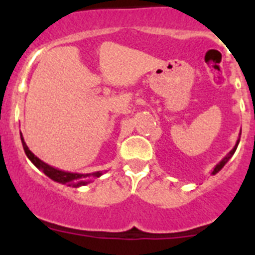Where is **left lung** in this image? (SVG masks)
<instances>
[{
	"instance_id": "left-lung-1",
	"label": "left lung",
	"mask_w": 255,
	"mask_h": 255,
	"mask_svg": "<svg viewBox=\"0 0 255 255\" xmlns=\"http://www.w3.org/2000/svg\"><path fill=\"white\" fill-rule=\"evenodd\" d=\"M240 135H242V131H240ZM239 141H240V139H238V141H236V144H235V147L233 148V149L230 150L229 152V154L226 155V157H225L224 159H222V161H220V163H217L215 166V168H213V171H212V175H216V173L218 172V171H221V168L224 167L225 164L227 163V161H229L230 158H231V157H233L234 155V153H235V150H236V148H238V145H239Z\"/></svg>"
}]
</instances>
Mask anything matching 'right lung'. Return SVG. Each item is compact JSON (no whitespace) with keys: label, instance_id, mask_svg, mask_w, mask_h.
Returning a JSON list of instances; mask_svg holds the SVG:
<instances>
[{"label":"right lung","instance_id":"add662e5","mask_svg":"<svg viewBox=\"0 0 255 255\" xmlns=\"http://www.w3.org/2000/svg\"><path fill=\"white\" fill-rule=\"evenodd\" d=\"M20 138H21V143H22V148H24V152H25L26 157L31 161V163L34 164L35 167L39 168L44 175L52 179L53 181H57L60 184H64V185L67 186H74V188H79V186L87 185L91 182V180H87L88 177H100L102 175L101 171L98 172H93V173H74V172H67V171H62L58 170V168L52 167L49 164H47L46 162L40 161L38 158L37 155L34 153L31 152L30 149L28 148L26 143L24 141V138H22L21 132H20Z\"/></svg>","mask_w":255,"mask_h":255}]
</instances>
